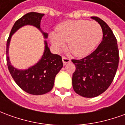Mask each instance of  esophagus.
I'll return each instance as SVG.
<instances>
[{"label": "esophagus", "instance_id": "1", "mask_svg": "<svg viewBox=\"0 0 125 125\" xmlns=\"http://www.w3.org/2000/svg\"><path fill=\"white\" fill-rule=\"evenodd\" d=\"M62 61H63V64H64V65H65L66 63H70L71 62V60L70 58L65 57V56H63L62 57Z\"/></svg>", "mask_w": 125, "mask_h": 125}]
</instances>
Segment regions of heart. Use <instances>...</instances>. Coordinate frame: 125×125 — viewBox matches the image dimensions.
I'll use <instances>...</instances> for the list:
<instances>
[{"instance_id": "heart-1", "label": "heart", "mask_w": 125, "mask_h": 125, "mask_svg": "<svg viewBox=\"0 0 125 125\" xmlns=\"http://www.w3.org/2000/svg\"><path fill=\"white\" fill-rule=\"evenodd\" d=\"M57 33H52L50 39L55 49L64 47L68 41V48L77 57L89 54L102 38V28L95 21L87 20L68 21L60 24Z\"/></svg>"}]
</instances>
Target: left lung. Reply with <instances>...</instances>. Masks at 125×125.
Wrapping results in <instances>:
<instances>
[{
    "instance_id": "obj_1",
    "label": "left lung",
    "mask_w": 125,
    "mask_h": 125,
    "mask_svg": "<svg viewBox=\"0 0 125 125\" xmlns=\"http://www.w3.org/2000/svg\"><path fill=\"white\" fill-rule=\"evenodd\" d=\"M101 26L102 41L96 49L81 60H72L76 66L72 86L76 93L93 98L105 92L113 82L119 62V52L115 36L104 21L92 17Z\"/></svg>"
}]
</instances>
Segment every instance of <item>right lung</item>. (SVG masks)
I'll list each match as a JSON object with an SVG mask.
<instances>
[{"label": "right lung", "instance_id": "right-lung-1", "mask_svg": "<svg viewBox=\"0 0 125 125\" xmlns=\"http://www.w3.org/2000/svg\"><path fill=\"white\" fill-rule=\"evenodd\" d=\"M43 15L44 14L41 13L31 12L18 19L12 27L7 42V63L10 73L21 89L33 95H41L52 90L55 76L63 67L62 58L59 55L52 53L47 42L45 41L43 55L39 62L27 70H19L10 64L8 51L12 34L21 27L27 25L35 26L41 30L40 23ZM42 33L44 37L47 38V33Z\"/></svg>", "mask_w": 125, "mask_h": 125}]
</instances>
